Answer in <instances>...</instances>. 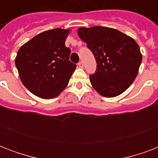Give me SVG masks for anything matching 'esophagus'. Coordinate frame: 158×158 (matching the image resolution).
<instances>
[{"instance_id":"1","label":"esophagus","mask_w":158,"mask_h":158,"mask_svg":"<svg viewBox=\"0 0 158 158\" xmlns=\"http://www.w3.org/2000/svg\"><path fill=\"white\" fill-rule=\"evenodd\" d=\"M78 65H79V68H84V63L82 61H79V64H78Z\"/></svg>"}]
</instances>
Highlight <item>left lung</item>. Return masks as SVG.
Returning <instances> with one entry per match:
<instances>
[{"instance_id": "left-lung-1", "label": "left lung", "mask_w": 158, "mask_h": 158, "mask_svg": "<svg viewBox=\"0 0 158 158\" xmlns=\"http://www.w3.org/2000/svg\"><path fill=\"white\" fill-rule=\"evenodd\" d=\"M78 35L87 43L98 63L96 72L89 76L94 89L106 98L124 93L137 76L142 61L135 39L115 28L102 26L81 27Z\"/></svg>"}]
</instances>
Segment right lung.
Returning a JSON list of instances; mask_svg holds the SVG:
<instances>
[{
    "label": "right lung",
    "instance_id": "right-lung-1",
    "mask_svg": "<svg viewBox=\"0 0 158 158\" xmlns=\"http://www.w3.org/2000/svg\"><path fill=\"white\" fill-rule=\"evenodd\" d=\"M69 29L54 28L39 33L18 51L15 65L22 84L36 96L50 99L66 86L76 69L69 61L64 42Z\"/></svg>",
    "mask_w": 158,
    "mask_h": 158
}]
</instances>
